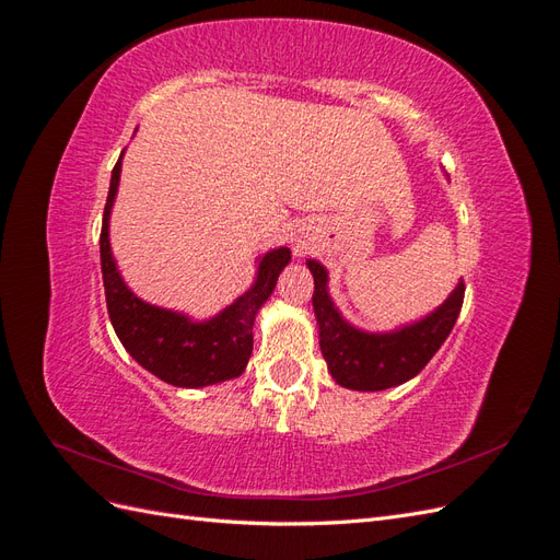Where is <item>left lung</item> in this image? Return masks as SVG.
<instances>
[{"label":"left lung","mask_w":560,"mask_h":560,"mask_svg":"<svg viewBox=\"0 0 560 560\" xmlns=\"http://www.w3.org/2000/svg\"><path fill=\"white\" fill-rule=\"evenodd\" d=\"M314 277V317L319 326V348L328 374L342 388L376 393L413 378L433 360V354L456 324L464 305V281L454 285L450 298L425 317L395 328L371 334L352 326L338 312L328 293V271L319 260H307Z\"/></svg>","instance_id":"8db88e82"}]
</instances>
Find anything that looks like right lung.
<instances>
[{
  "mask_svg": "<svg viewBox=\"0 0 560 560\" xmlns=\"http://www.w3.org/2000/svg\"><path fill=\"white\" fill-rule=\"evenodd\" d=\"M122 153L110 175L102 238H98L106 307L122 348L132 354L137 364L175 388H206V385L238 378L246 371L253 352L255 314L275 291L283 267L291 262V250L281 246L257 257V271L250 289L220 314L203 322L137 298L118 271L108 238L110 210L120 184Z\"/></svg>",
  "mask_w": 560,
  "mask_h": 560,
  "instance_id": "add662e5",
  "label": "right lung"
}]
</instances>
